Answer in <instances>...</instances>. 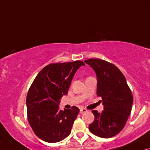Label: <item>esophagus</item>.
I'll return each mask as SVG.
<instances>
[{
	"label": "esophagus",
	"mask_w": 150,
	"mask_h": 150,
	"mask_svg": "<svg viewBox=\"0 0 150 150\" xmlns=\"http://www.w3.org/2000/svg\"><path fill=\"white\" fill-rule=\"evenodd\" d=\"M88 110L86 109H85V108H80V113L81 114H83V113H85V112H86Z\"/></svg>",
	"instance_id": "34e87169"
}]
</instances>
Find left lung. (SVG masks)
Instances as JSON below:
<instances>
[{
	"instance_id": "1",
	"label": "left lung",
	"mask_w": 150,
	"mask_h": 150,
	"mask_svg": "<svg viewBox=\"0 0 150 150\" xmlns=\"http://www.w3.org/2000/svg\"><path fill=\"white\" fill-rule=\"evenodd\" d=\"M96 73L97 96L101 97L104 110H93L95 120L89 125L91 133L101 138L115 137L122 130L130 115L133 96L126 79L113 64L100 59L84 61Z\"/></svg>"
}]
</instances>
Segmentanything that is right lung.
I'll use <instances>...</instances> for the list:
<instances>
[{"instance_id": "1", "label": "right lung", "mask_w": 150, "mask_h": 150, "mask_svg": "<svg viewBox=\"0 0 150 150\" xmlns=\"http://www.w3.org/2000/svg\"><path fill=\"white\" fill-rule=\"evenodd\" d=\"M82 61L53 63L40 71L27 95V119L33 132L48 143L59 142L70 134L79 109L59 110L61 97L68 93L72 79Z\"/></svg>"}]
</instances>
